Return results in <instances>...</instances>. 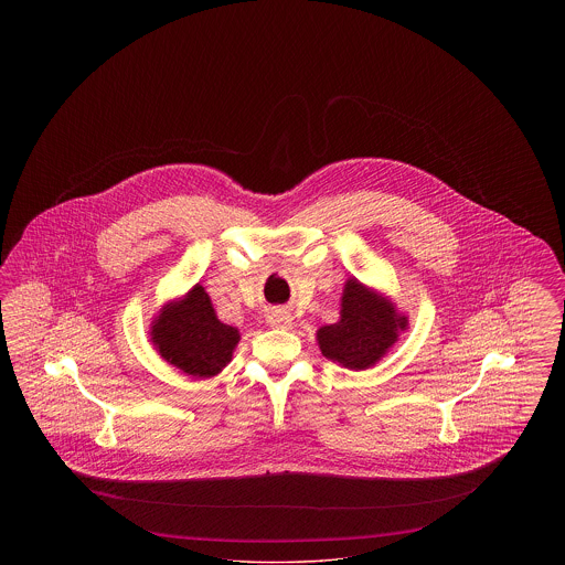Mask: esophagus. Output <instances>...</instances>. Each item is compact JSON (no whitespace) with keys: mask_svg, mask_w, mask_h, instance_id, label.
I'll use <instances>...</instances> for the list:
<instances>
[{"mask_svg":"<svg viewBox=\"0 0 565 565\" xmlns=\"http://www.w3.org/2000/svg\"><path fill=\"white\" fill-rule=\"evenodd\" d=\"M269 322L273 323L275 328H290V326H292V316H290L288 311L277 309V311L270 313Z\"/></svg>","mask_w":565,"mask_h":565,"instance_id":"34e87169","label":"esophagus"}]
</instances>
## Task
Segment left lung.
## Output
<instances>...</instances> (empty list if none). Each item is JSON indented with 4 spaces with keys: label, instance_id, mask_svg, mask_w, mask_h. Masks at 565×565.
<instances>
[{
    "label": "left lung",
    "instance_id": "8db88e82",
    "mask_svg": "<svg viewBox=\"0 0 565 565\" xmlns=\"http://www.w3.org/2000/svg\"><path fill=\"white\" fill-rule=\"evenodd\" d=\"M404 326L406 318L396 313L392 302L350 279L341 300V320L320 328L318 341L328 360L364 371L394 345Z\"/></svg>",
    "mask_w": 565,
    "mask_h": 565
}]
</instances>
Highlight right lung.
Returning a JSON list of instances; mask_svg holds the SVG:
<instances>
[{
    "label": "right lung",
    "instance_id": "add662e5",
    "mask_svg": "<svg viewBox=\"0 0 565 565\" xmlns=\"http://www.w3.org/2000/svg\"><path fill=\"white\" fill-rule=\"evenodd\" d=\"M152 341L162 358L192 376H214L231 362L239 332L215 318L203 286L167 305L152 326Z\"/></svg>",
    "mask_w": 565,
    "mask_h": 565
}]
</instances>
